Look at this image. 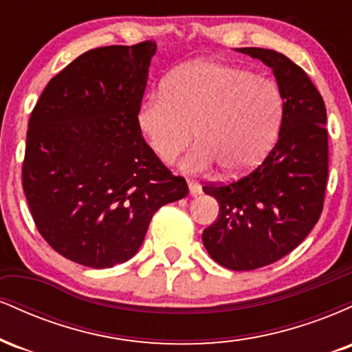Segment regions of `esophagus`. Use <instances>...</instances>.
<instances>
[{
  "instance_id": "34e87169",
  "label": "esophagus",
  "mask_w": 352,
  "mask_h": 352,
  "mask_svg": "<svg viewBox=\"0 0 352 352\" xmlns=\"http://www.w3.org/2000/svg\"><path fill=\"white\" fill-rule=\"evenodd\" d=\"M187 184H188L190 195H193V197L200 195V193H201V185L199 184V182H195V180H188Z\"/></svg>"
}]
</instances>
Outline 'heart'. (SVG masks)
Instances as JSON below:
<instances>
[{
	"instance_id": "b5f03b06",
	"label": "heart",
	"mask_w": 352,
	"mask_h": 352,
	"mask_svg": "<svg viewBox=\"0 0 352 352\" xmlns=\"http://www.w3.org/2000/svg\"><path fill=\"white\" fill-rule=\"evenodd\" d=\"M283 119L273 80L221 63H192L151 92L137 114L140 131L165 164L200 140L182 160L188 173L221 165L228 175L252 170L268 153Z\"/></svg>"
}]
</instances>
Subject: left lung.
<instances>
[{"instance_id": "obj_1", "label": "left lung", "mask_w": 352, "mask_h": 352, "mask_svg": "<svg viewBox=\"0 0 352 352\" xmlns=\"http://www.w3.org/2000/svg\"><path fill=\"white\" fill-rule=\"evenodd\" d=\"M235 51L272 67L283 98L278 142L252 173L205 185L220 205L201 241L218 265L250 272L281 260L308 236L322 212L328 180L324 100L305 71L281 52Z\"/></svg>"}]
</instances>
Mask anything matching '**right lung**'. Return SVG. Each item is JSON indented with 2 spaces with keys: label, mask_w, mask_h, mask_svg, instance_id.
<instances>
[{
  "label": "right lung",
  "mask_w": 352,
  "mask_h": 352,
  "mask_svg": "<svg viewBox=\"0 0 352 352\" xmlns=\"http://www.w3.org/2000/svg\"><path fill=\"white\" fill-rule=\"evenodd\" d=\"M157 44L106 46L56 74L33 109L23 188L44 240L89 268L131 260L153 213L184 199L137 122Z\"/></svg>",
  "instance_id": "obj_1"
}]
</instances>
